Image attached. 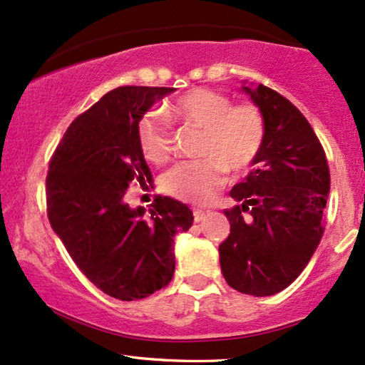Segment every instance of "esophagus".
Here are the masks:
<instances>
[{"instance_id":"1","label":"esophagus","mask_w":365,"mask_h":365,"mask_svg":"<svg viewBox=\"0 0 365 365\" xmlns=\"http://www.w3.org/2000/svg\"><path fill=\"white\" fill-rule=\"evenodd\" d=\"M205 217H207L205 212L198 210V208H193V220H195L197 223L202 222V220H205Z\"/></svg>"}]
</instances>
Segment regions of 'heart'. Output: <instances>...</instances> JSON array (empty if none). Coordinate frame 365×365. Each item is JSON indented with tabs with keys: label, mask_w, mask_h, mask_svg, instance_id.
Wrapping results in <instances>:
<instances>
[{
	"label": "heart",
	"mask_w": 365,
	"mask_h": 365,
	"mask_svg": "<svg viewBox=\"0 0 365 365\" xmlns=\"http://www.w3.org/2000/svg\"><path fill=\"white\" fill-rule=\"evenodd\" d=\"M170 120L202 128L198 155L175 165L163 177V190L178 200L207 203L223 182V172L239 175L249 170L262 152L265 121L250 103L232 106L227 95L208 88H193L175 98L163 111L143 115L137 128L143 157L165 163L172 155Z\"/></svg>",
	"instance_id": "heart-1"
}]
</instances>
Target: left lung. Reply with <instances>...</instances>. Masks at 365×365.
Wrapping results in <instances>:
<instances>
[{"mask_svg": "<svg viewBox=\"0 0 365 365\" xmlns=\"http://www.w3.org/2000/svg\"><path fill=\"white\" fill-rule=\"evenodd\" d=\"M259 106L265 140L254 170L230 197V233L218 247L232 289L267 297L289 287L312 259L324 233L330 190L325 152L307 118L269 86H242Z\"/></svg>", "mask_w": 365, "mask_h": 365, "instance_id": "8db88e82", "label": "left lung"}]
</instances>
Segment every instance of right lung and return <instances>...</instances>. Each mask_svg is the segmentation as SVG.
<instances>
[{"instance_id":"obj_1","label":"right lung","mask_w":365,"mask_h":365,"mask_svg":"<svg viewBox=\"0 0 365 365\" xmlns=\"http://www.w3.org/2000/svg\"><path fill=\"white\" fill-rule=\"evenodd\" d=\"M173 91H108L68 126L48 168L51 228L90 282L126 302L167 287L175 272V235L193 223L190 208L170 197L155 198L148 212L125 202L132 183L152 180L138 145L140 120Z\"/></svg>"}]
</instances>
